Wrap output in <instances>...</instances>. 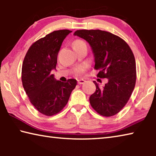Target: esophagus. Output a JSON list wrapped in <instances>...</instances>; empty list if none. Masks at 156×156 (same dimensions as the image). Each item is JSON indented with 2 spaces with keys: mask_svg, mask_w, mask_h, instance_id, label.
<instances>
[{
  "mask_svg": "<svg viewBox=\"0 0 156 156\" xmlns=\"http://www.w3.org/2000/svg\"><path fill=\"white\" fill-rule=\"evenodd\" d=\"M84 83H85V80H83V79H79V80H78V83L79 84H84Z\"/></svg>",
  "mask_w": 156,
  "mask_h": 156,
  "instance_id": "esophagus-1",
  "label": "esophagus"
}]
</instances>
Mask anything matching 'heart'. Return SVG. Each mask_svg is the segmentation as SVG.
<instances>
[{
	"label": "heart",
	"mask_w": 156,
	"mask_h": 156,
	"mask_svg": "<svg viewBox=\"0 0 156 156\" xmlns=\"http://www.w3.org/2000/svg\"><path fill=\"white\" fill-rule=\"evenodd\" d=\"M81 44H85V43H84L83 41H80V40L76 41L74 43H73V45H81ZM80 70H79V72H80Z\"/></svg>",
	"instance_id": "b5f03b06"
}]
</instances>
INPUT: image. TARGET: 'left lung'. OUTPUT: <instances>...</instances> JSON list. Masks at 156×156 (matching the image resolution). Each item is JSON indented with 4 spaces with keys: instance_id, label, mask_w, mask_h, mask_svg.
Here are the masks:
<instances>
[{
    "instance_id": "obj_1",
    "label": "left lung",
    "mask_w": 156,
    "mask_h": 156,
    "mask_svg": "<svg viewBox=\"0 0 156 156\" xmlns=\"http://www.w3.org/2000/svg\"><path fill=\"white\" fill-rule=\"evenodd\" d=\"M85 40L94 56L98 76L107 78L104 87L94 83L96 90L89 98L99 114L109 117L120 112L131 97L136 80V60L126 42L110 32L100 30H77L73 34Z\"/></svg>"
}]
</instances>
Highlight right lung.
I'll use <instances>...</instances> for the list:
<instances>
[{
	"label": "right lung",
	"instance_id": "right-lung-1",
	"mask_svg": "<svg viewBox=\"0 0 156 156\" xmlns=\"http://www.w3.org/2000/svg\"><path fill=\"white\" fill-rule=\"evenodd\" d=\"M68 30H58L35 42L26 54L22 67V82L26 94L34 107L43 114L51 116L67 105L77 80L67 83L57 80L52 70H56L57 56Z\"/></svg>",
	"mask_w": 156,
	"mask_h": 156
}]
</instances>
